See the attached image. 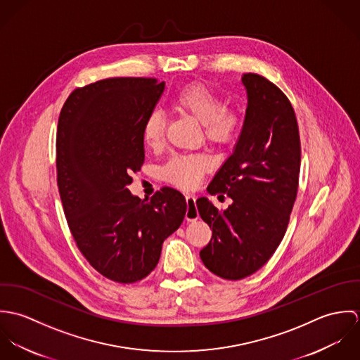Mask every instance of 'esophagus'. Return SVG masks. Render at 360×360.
Here are the masks:
<instances>
[{
    "mask_svg": "<svg viewBox=\"0 0 360 360\" xmlns=\"http://www.w3.org/2000/svg\"><path fill=\"white\" fill-rule=\"evenodd\" d=\"M195 195L193 194H187L186 195V201H187V212H186V219L188 221H193V220H197L200 217V213H198V209L195 205Z\"/></svg>",
    "mask_w": 360,
    "mask_h": 360,
    "instance_id": "esophagus-1",
    "label": "esophagus"
}]
</instances>
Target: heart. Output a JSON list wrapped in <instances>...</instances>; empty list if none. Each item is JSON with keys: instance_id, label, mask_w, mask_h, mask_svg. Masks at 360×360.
<instances>
[{"instance_id": "b5f03b06", "label": "heart", "mask_w": 360, "mask_h": 360, "mask_svg": "<svg viewBox=\"0 0 360 360\" xmlns=\"http://www.w3.org/2000/svg\"><path fill=\"white\" fill-rule=\"evenodd\" d=\"M174 109L193 116L202 126L206 141L213 147L231 146L241 130V117L237 110L226 108L221 97L204 83H191L180 89L172 98ZM166 120L159 109L147 113L141 126V136L146 146L158 150L165 141ZM210 160L205 155H173L162 167L166 181L184 188H195L206 172Z\"/></svg>"}]
</instances>
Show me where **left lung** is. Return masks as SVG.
Wrapping results in <instances>:
<instances>
[{
    "label": "left lung",
    "mask_w": 360,
    "mask_h": 360,
    "mask_svg": "<svg viewBox=\"0 0 360 360\" xmlns=\"http://www.w3.org/2000/svg\"><path fill=\"white\" fill-rule=\"evenodd\" d=\"M243 83L248 106L240 140L207 186L212 195L227 194L233 204L220 212L205 197L197 200L212 229L200 257L226 280L254 274L274 254L287 231L301 167L300 129L287 96L257 73H245Z\"/></svg>",
    "instance_id": "1"
}]
</instances>
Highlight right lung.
I'll return each instance as SVG.
<instances>
[{"label":"right lung","instance_id":"add662e5","mask_svg":"<svg viewBox=\"0 0 360 360\" xmlns=\"http://www.w3.org/2000/svg\"><path fill=\"white\" fill-rule=\"evenodd\" d=\"M163 90L153 77L100 80L75 89L58 120L56 181L68 226L87 262L122 284L154 270L187 210L172 187L150 201L127 188L144 163L143 120Z\"/></svg>","mask_w":360,"mask_h":360}]
</instances>
